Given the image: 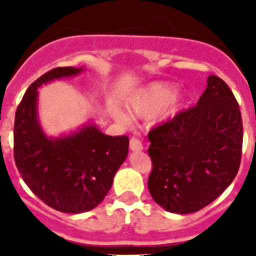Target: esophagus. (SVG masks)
<instances>
[{
	"label": "esophagus",
	"instance_id": "1",
	"mask_svg": "<svg viewBox=\"0 0 256 256\" xmlns=\"http://www.w3.org/2000/svg\"><path fill=\"white\" fill-rule=\"evenodd\" d=\"M130 148L132 151H142L144 146H142V142L140 141L138 138H136V137H132L130 141Z\"/></svg>",
	"mask_w": 256,
	"mask_h": 256
}]
</instances>
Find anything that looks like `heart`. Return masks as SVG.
Returning a JSON list of instances; mask_svg holds the SVG:
<instances>
[{
  "label": "heart",
  "mask_w": 256,
  "mask_h": 256,
  "mask_svg": "<svg viewBox=\"0 0 256 256\" xmlns=\"http://www.w3.org/2000/svg\"><path fill=\"white\" fill-rule=\"evenodd\" d=\"M174 86L170 83L155 82L140 90L126 101V108L130 115L138 118L151 116L162 110L164 118L174 115L180 110L186 98L182 92H174ZM118 122L130 123V116L120 110L112 112Z\"/></svg>",
  "instance_id": "b5f03b06"
}]
</instances>
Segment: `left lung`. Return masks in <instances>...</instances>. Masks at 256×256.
Wrapping results in <instances>:
<instances>
[{"label": "left lung", "mask_w": 256, "mask_h": 256, "mask_svg": "<svg viewBox=\"0 0 256 256\" xmlns=\"http://www.w3.org/2000/svg\"><path fill=\"white\" fill-rule=\"evenodd\" d=\"M242 137L234 94L219 76H208L196 106L148 133V191L156 204L166 212L190 214L212 202L236 177Z\"/></svg>", "instance_id": "8db88e82"}]
</instances>
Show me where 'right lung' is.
<instances>
[{"label":"right lung","mask_w":256,"mask_h":256,"mask_svg":"<svg viewBox=\"0 0 256 256\" xmlns=\"http://www.w3.org/2000/svg\"><path fill=\"white\" fill-rule=\"evenodd\" d=\"M83 70L56 68L32 83L18 106L14 124V158L22 180L44 204L70 214L90 212L105 198L130 146L126 136H106L92 123L60 137L44 132L37 90Z\"/></svg>","instance_id":"right-lung-1"}]
</instances>
